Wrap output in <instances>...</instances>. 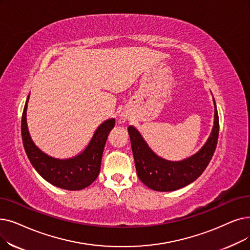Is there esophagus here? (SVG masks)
I'll use <instances>...</instances> for the list:
<instances>
[{"label":"esophagus","mask_w":250,"mask_h":250,"mask_svg":"<svg viewBox=\"0 0 250 250\" xmlns=\"http://www.w3.org/2000/svg\"><path fill=\"white\" fill-rule=\"evenodd\" d=\"M126 119H128V113L125 110L119 111V113H118V121L124 123V122L126 121Z\"/></svg>","instance_id":"1"}]
</instances>
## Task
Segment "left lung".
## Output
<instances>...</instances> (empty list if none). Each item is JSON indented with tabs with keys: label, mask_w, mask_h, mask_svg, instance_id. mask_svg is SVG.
Listing matches in <instances>:
<instances>
[{
	"label": "left lung",
	"mask_w": 250,
	"mask_h": 250,
	"mask_svg": "<svg viewBox=\"0 0 250 250\" xmlns=\"http://www.w3.org/2000/svg\"><path fill=\"white\" fill-rule=\"evenodd\" d=\"M213 125L204 145L193 155L178 161L158 156L134 125L127 127L131 139L137 175L145 185L154 191H175L193 183L201 176L212 158L219 138V115L212 97Z\"/></svg>",
	"instance_id": "obj_1"
}]
</instances>
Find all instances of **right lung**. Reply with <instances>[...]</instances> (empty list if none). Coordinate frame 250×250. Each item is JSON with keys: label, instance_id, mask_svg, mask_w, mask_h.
<instances>
[{"label": "right lung", "instance_id": "add662e5", "mask_svg": "<svg viewBox=\"0 0 250 250\" xmlns=\"http://www.w3.org/2000/svg\"><path fill=\"white\" fill-rule=\"evenodd\" d=\"M28 101L29 95L21 119V136L32 167L42 179L58 188L78 191L90 186L100 172L105 143L114 127L115 119H106L97 127L88 145L79 154L69 158H56L42 151L31 139L26 118Z\"/></svg>", "mask_w": 250, "mask_h": 250}]
</instances>
